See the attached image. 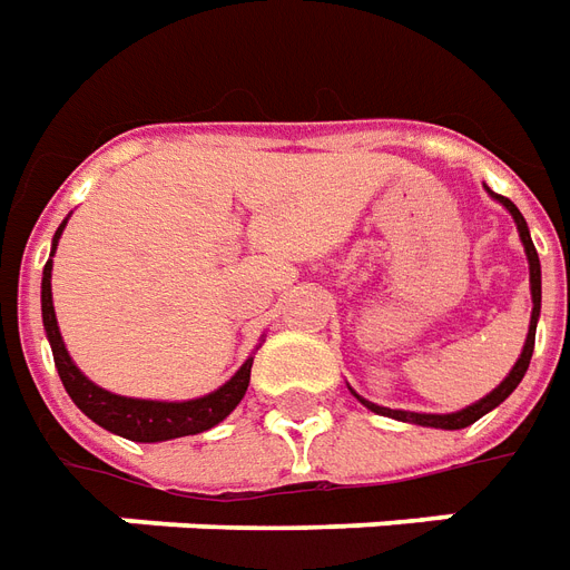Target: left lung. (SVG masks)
<instances>
[{
    "label": "left lung",
    "mask_w": 570,
    "mask_h": 570,
    "mask_svg": "<svg viewBox=\"0 0 570 570\" xmlns=\"http://www.w3.org/2000/svg\"><path fill=\"white\" fill-rule=\"evenodd\" d=\"M490 191V188H487ZM490 198L499 200L508 213L513 216L517 222V230H520V239H523V249H525V261H529V291H532V318H529V333H525V342H523V351H520V357L517 363L511 366V372L504 375L502 384L493 387V391L487 393L483 400L472 402V405H465L460 412H451V414H423V412H402V409H384V405H375V402L363 400L361 393H354L357 400L375 414H384V417H393V421H402V423H417V426H435V430H463V426H472L474 421H481L483 414L493 412L495 405H502L513 391H517V384L523 382L525 370H529V361H532V351H534V327H538V318H541V261H538V252H534V243H532V234H529V225H525L523 213L513 207V200L502 198V195H493L490 191Z\"/></svg>",
    "instance_id": "1"
}]
</instances>
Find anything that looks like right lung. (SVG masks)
Segmentation results:
<instances>
[{"label": "right lung", "mask_w": 570, "mask_h": 570, "mask_svg": "<svg viewBox=\"0 0 570 570\" xmlns=\"http://www.w3.org/2000/svg\"><path fill=\"white\" fill-rule=\"evenodd\" d=\"M68 222V219H66ZM66 222L59 225L53 234V246H50V258L45 264V276H41V321H45L47 342L53 351V363L62 384H66L68 396L80 412L87 414L89 421H96L101 430L122 435L128 442H168V439H183V435H198L204 430H213L222 423L239 400L246 396L252 375V357L239 366L228 382L216 387L207 396L183 402H165V400H135V396H119L96 382H89L83 372L77 370L71 361L62 333L57 324V309H53V288H50V273H53V255H57L59 237L66 230Z\"/></svg>", "instance_id": "add662e5"}]
</instances>
